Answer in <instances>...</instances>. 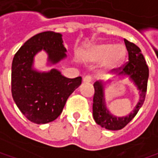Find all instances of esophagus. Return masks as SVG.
<instances>
[{"label":"esophagus","mask_w":158,"mask_h":158,"mask_svg":"<svg viewBox=\"0 0 158 158\" xmlns=\"http://www.w3.org/2000/svg\"><path fill=\"white\" fill-rule=\"evenodd\" d=\"M83 81L86 82V83H89V82L92 81V77L91 76H85L83 78Z\"/></svg>","instance_id":"1"}]
</instances>
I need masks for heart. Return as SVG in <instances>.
I'll return each instance as SVG.
<instances>
[{
	"instance_id": "1",
	"label": "heart",
	"mask_w": 158,
	"mask_h": 158,
	"mask_svg": "<svg viewBox=\"0 0 158 158\" xmlns=\"http://www.w3.org/2000/svg\"><path fill=\"white\" fill-rule=\"evenodd\" d=\"M126 53V48L123 45L100 43L93 46L87 52V58L94 62L104 61L108 68L113 69L123 62Z\"/></svg>"
}]
</instances>
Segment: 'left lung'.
Returning a JSON list of instances; mask_svg holds the SVG:
<instances>
[{
  "mask_svg": "<svg viewBox=\"0 0 158 158\" xmlns=\"http://www.w3.org/2000/svg\"><path fill=\"white\" fill-rule=\"evenodd\" d=\"M124 41L128 52V61L118 69L121 70L118 75H128L139 89L140 97L139 101L133 112L126 117L118 118L111 115L106 107L103 83L101 81H97L94 83L95 93L93 97V118L98 125L109 130L122 129L135 118L139 108L142 107L145 101L148 89L149 70L141 50L136 44L127 40H124Z\"/></svg>",
  "mask_w": 158,
  "mask_h": 158,
  "instance_id": "obj_1",
  "label": "left lung"
}]
</instances>
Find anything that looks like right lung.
I'll return each instance as SVG.
<instances>
[{
  "label": "right lung",
  "mask_w": 158,
  "mask_h": 158,
  "mask_svg": "<svg viewBox=\"0 0 158 158\" xmlns=\"http://www.w3.org/2000/svg\"><path fill=\"white\" fill-rule=\"evenodd\" d=\"M41 50L51 64L67 57L62 35L44 31L28 40L14 55L11 65V94L22 114L32 123L46 124L62 112L66 101L81 84V77L68 79L53 69L39 72L32 69L34 56Z\"/></svg>",
  "instance_id": "add662e5"
}]
</instances>
